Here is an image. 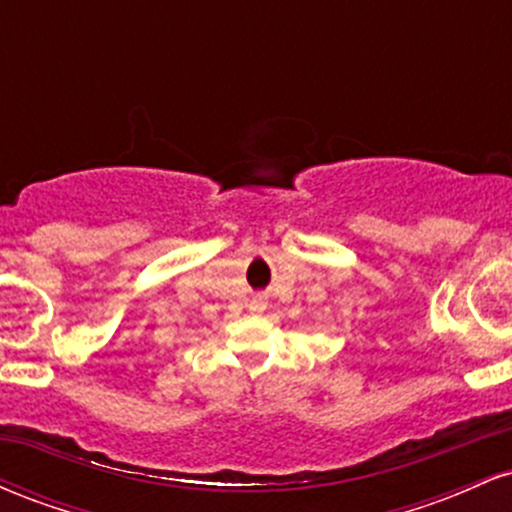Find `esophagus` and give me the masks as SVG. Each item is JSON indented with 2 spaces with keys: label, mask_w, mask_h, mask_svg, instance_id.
I'll return each mask as SVG.
<instances>
[{
  "label": "esophagus",
  "mask_w": 512,
  "mask_h": 512,
  "mask_svg": "<svg viewBox=\"0 0 512 512\" xmlns=\"http://www.w3.org/2000/svg\"><path fill=\"white\" fill-rule=\"evenodd\" d=\"M248 308L250 313H264V308H267V296H264V293H255Z\"/></svg>",
  "instance_id": "obj_1"
}]
</instances>
